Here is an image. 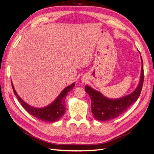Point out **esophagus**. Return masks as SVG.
Instances as JSON below:
<instances>
[{"label": "esophagus", "mask_w": 154, "mask_h": 154, "mask_svg": "<svg viewBox=\"0 0 154 154\" xmlns=\"http://www.w3.org/2000/svg\"><path fill=\"white\" fill-rule=\"evenodd\" d=\"M83 82H85V80H83Z\"/></svg>", "instance_id": "esophagus-1"}]
</instances>
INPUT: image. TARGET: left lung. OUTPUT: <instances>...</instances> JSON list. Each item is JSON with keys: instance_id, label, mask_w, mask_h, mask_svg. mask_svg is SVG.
Wrapping results in <instances>:
<instances>
[{"instance_id": "obj_1", "label": "left lung", "mask_w": 154, "mask_h": 154, "mask_svg": "<svg viewBox=\"0 0 154 154\" xmlns=\"http://www.w3.org/2000/svg\"><path fill=\"white\" fill-rule=\"evenodd\" d=\"M142 67L141 80L137 88L131 94L117 100L106 98L100 92L93 89L91 87L85 85V89L91 99V110L95 119L101 122L109 121L118 118L127 111L140 96L144 82L143 62L141 58Z\"/></svg>"}]
</instances>
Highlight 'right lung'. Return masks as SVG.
Masks as SVG:
<instances>
[{"label":"right lung","mask_w":154,"mask_h":154,"mask_svg":"<svg viewBox=\"0 0 154 154\" xmlns=\"http://www.w3.org/2000/svg\"><path fill=\"white\" fill-rule=\"evenodd\" d=\"M11 85L14 94L17 96L18 101H20L22 106L27 112L29 113L31 115L35 116V118L38 119L44 122H49L53 123L58 121L63 116L65 112H66V97L67 95L68 92L71 91L73 87L75 85V83H73L72 85L67 87L63 91L60 93L57 99L53 103H51L48 106H45L44 108L37 109L34 107L31 106L27 105L26 103L22 100L20 97L18 96L16 92L15 88H14L13 85L11 82Z\"/></svg>","instance_id":"add662e5"}]
</instances>
